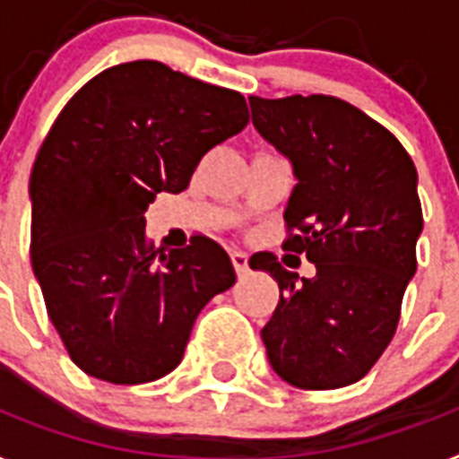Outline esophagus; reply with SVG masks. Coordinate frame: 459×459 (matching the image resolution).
I'll return each instance as SVG.
<instances>
[{
	"label": "esophagus",
	"instance_id": "esophagus-1",
	"mask_svg": "<svg viewBox=\"0 0 459 459\" xmlns=\"http://www.w3.org/2000/svg\"><path fill=\"white\" fill-rule=\"evenodd\" d=\"M230 262H233V266H236V273L240 275H247L249 271V256L245 255V252H240V249H236V252H230Z\"/></svg>",
	"mask_w": 459,
	"mask_h": 459
}]
</instances>
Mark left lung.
Wrapping results in <instances>:
<instances>
[{"mask_svg":"<svg viewBox=\"0 0 459 459\" xmlns=\"http://www.w3.org/2000/svg\"><path fill=\"white\" fill-rule=\"evenodd\" d=\"M252 125L292 162L282 249L307 255L314 278L255 255L281 301L262 330L268 360L299 389L363 379L389 346L417 268L422 204L401 141L334 96H249Z\"/></svg>","mask_w":459,"mask_h":459,"instance_id":"left-lung-1","label":"left lung"}]
</instances>
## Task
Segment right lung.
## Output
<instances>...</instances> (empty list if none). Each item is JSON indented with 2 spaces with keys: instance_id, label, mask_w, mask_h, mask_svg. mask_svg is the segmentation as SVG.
<instances>
[{
  "instance_id": "obj_1",
  "label": "right lung",
  "mask_w": 459,
  "mask_h": 459,
  "mask_svg": "<svg viewBox=\"0 0 459 459\" xmlns=\"http://www.w3.org/2000/svg\"><path fill=\"white\" fill-rule=\"evenodd\" d=\"M247 122L245 96L158 61L103 70L56 117L30 174V259L80 370L110 385L165 377L204 304L236 282L212 238L152 247L143 212L186 191L204 152Z\"/></svg>"
}]
</instances>
